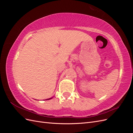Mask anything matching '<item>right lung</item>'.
I'll list each match as a JSON object with an SVG mask.
<instances>
[{"label": "right lung", "instance_id": "1", "mask_svg": "<svg viewBox=\"0 0 133 133\" xmlns=\"http://www.w3.org/2000/svg\"><path fill=\"white\" fill-rule=\"evenodd\" d=\"M53 98H49V99H46V100H50V99H52Z\"/></svg>", "mask_w": 133, "mask_h": 133}]
</instances>
